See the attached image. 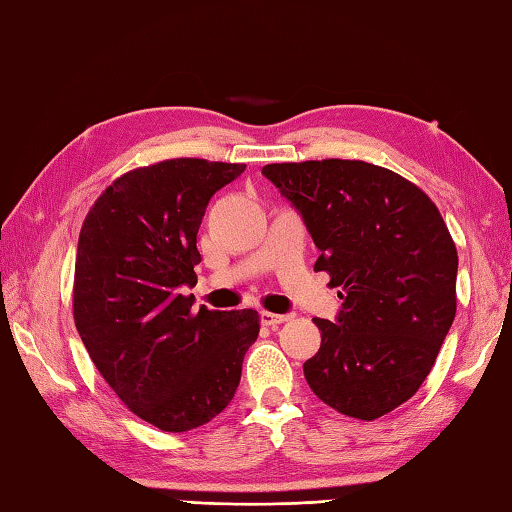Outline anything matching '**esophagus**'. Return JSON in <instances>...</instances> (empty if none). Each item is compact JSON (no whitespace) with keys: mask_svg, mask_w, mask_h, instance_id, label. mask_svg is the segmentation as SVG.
Returning a JSON list of instances; mask_svg holds the SVG:
<instances>
[{"mask_svg":"<svg viewBox=\"0 0 512 512\" xmlns=\"http://www.w3.org/2000/svg\"><path fill=\"white\" fill-rule=\"evenodd\" d=\"M287 314H274V312H260V323L267 325V327H276L287 321Z\"/></svg>","mask_w":512,"mask_h":512,"instance_id":"1","label":"esophagus"}]
</instances>
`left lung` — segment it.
Returning a JSON list of instances; mask_svg holds the SVG:
<instances>
[{
	"instance_id": "obj_1",
	"label": "left lung",
	"mask_w": 512,
	"mask_h": 512,
	"mask_svg": "<svg viewBox=\"0 0 512 512\" xmlns=\"http://www.w3.org/2000/svg\"><path fill=\"white\" fill-rule=\"evenodd\" d=\"M301 214L343 298L336 323L314 318L321 347L303 363L312 392L372 421L426 381L457 312V247L439 209L390 169L363 160L265 165Z\"/></svg>"
}]
</instances>
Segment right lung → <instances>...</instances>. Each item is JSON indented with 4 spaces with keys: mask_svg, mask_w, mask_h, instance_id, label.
Here are the masks:
<instances>
[{
    "mask_svg": "<svg viewBox=\"0 0 512 512\" xmlns=\"http://www.w3.org/2000/svg\"><path fill=\"white\" fill-rule=\"evenodd\" d=\"M245 165L165 160L124 173L95 200L77 240L73 318L120 401L165 432H187L234 399L258 312L194 296L196 236L211 196Z\"/></svg>",
    "mask_w": 512,
    "mask_h": 512,
    "instance_id": "right-lung-1",
    "label": "right lung"
}]
</instances>
